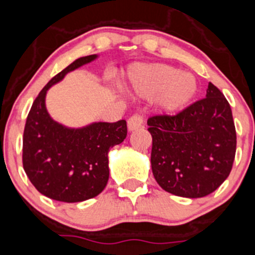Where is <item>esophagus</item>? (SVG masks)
<instances>
[{"instance_id": "esophagus-1", "label": "esophagus", "mask_w": 255, "mask_h": 255, "mask_svg": "<svg viewBox=\"0 0 255 255\" xmlns=\"http://www.w3.org/2000/svg\"><path fill=\"white\" fill-rule=\"evenodd\" d=\"M127 125H128V130H129V132H133V130H136L139 129V128L143 127L144 120L143 117L139 116V115H133V116L128 120Z\"/></svg>"}]
</instances>
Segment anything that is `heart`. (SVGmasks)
<instances>
[{
	"instance_id": "b5f03b06",
	"label": "heart",
	"mask_w": 255,
	"mask_h": 255,
	"mask_svg": "<svg viewBox=\"0 0 255 255\" xmlns=\"http://www.w3.org/2000/svg\"><path fill=\"white\" fill-rule=\"evenodd\" d=\"M127 88L143 99L154 98L163 114H176L194 99L198 80L191 72L165 63L135 64L128 72Z\"/></svg>"
}]
</instances>
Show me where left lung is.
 <instances>
[{
  "mask_svg": "<svg viewBox=\"0 0 255 255\" xmlns=\"http://www.w3.org/2000/svg\"><path fill=\"white\" fill-rule=\"evenodd\" d=\"M148 126L152 175L166 192L202 198L229 177L236 128L229 101L214 84L209 83L204 99L176 116L150 117Z\"/></svg>",
  "mask_w": 255,
  "mask_h": 255,
  "instance_id": "1",
  "label": "left lung"
}]
</instances>
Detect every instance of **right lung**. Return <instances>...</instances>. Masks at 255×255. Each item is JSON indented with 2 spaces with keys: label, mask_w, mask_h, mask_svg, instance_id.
I'll use <instances>...</instances> for the list:
<instances>
[{
  "label": "right lung",
  "mask_w": 255,
  "mask_h": 255,
  "mask_svg": "<svg viewBox=\"0 0 255 255\" xmlns=\"http://www.w3.org/2000/svg\"><path fill=\"white\" fill-rule=\"evenodd\" d=\"M98 55L72 62L42 88L33 103L23 135V167L33 186L45 197L78 203L96 197L109 181V151L127 136V123L93 122L69 128L47 112V90L67 73L93 62Z\"/></svg>",
  "instance_id": "1"
}]
</instances>
